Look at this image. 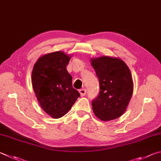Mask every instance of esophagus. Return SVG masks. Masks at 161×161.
<instances>
[{"label":"esophagus","instance_id":"obj_1","mask_svg":"<svg viewBox=\"0 0 161 161\" xmlns=\"http://www.w3.org/2000/svg\"><path fill=\"white\" fill-rule=\"evenodd\" d=\"M79 92H80V95L81 96H84L86 94V89H81L79 90Z\"/></svg>","mask_w":161,"mask_h":161}]
</instances>
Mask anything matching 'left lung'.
Returning <instances> with one entry per match:
<instances>
[{"mask_svg":"<svg viewBox=\"0 0 161 161\" xmlns=\"http://www.w3.org/2000/svg\"><path fill=\"white\" fill-rule=\"evenodd\" d=\"M98 79L100 92L92 101L93 113L104 121L115 119L125 113L133 93L130 69L119 58L103 56L92 60Z\"/></svg>","mask_w":161,"mask_h":161,"instance_id":"1","label":"left lung"}]
</instances>
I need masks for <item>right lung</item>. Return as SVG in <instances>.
<instances>
[{
	"label": "right lung",
	"mask_w": 161,
	"mask_h": 161,
	"mask_svg": "<svg viewBox=\"0 0 161 161\" xmlns=\"http://www.w3.org/2000/svg\"><path fill=\"white\" fill-rule=\"evenodd\" d=\"M69 55L57 51L43 55L35 63L31 83L42 109L53 118L65 115L80 94L72 87L66 66Z\"/></svg>",
	"instance_id": "add662e5"
}]
</instances>
